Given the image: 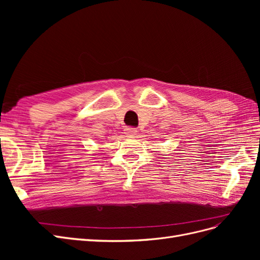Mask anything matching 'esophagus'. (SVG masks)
Instances as JSON below:
<instances>
[{"label":"esophagus","mask_w":260,"mask_h":260,"mask_svg":"<svg viewBox=\"0 0 260 260\" xmlns=\"http://www.w3.org/2000/svg\"><path fill=\"white\" fill-rule=\"evenodd\" d=\"M124 133H127V136H135L137 133V129L133 127H125L124 128Z\"/></svg>","instance_id":"34e87169"}]
</instances>
